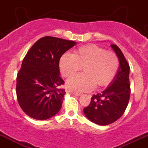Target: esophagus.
<instances>
[{
	"label": "esophagus",
	"instance_id": "1",
	"mask_svg": "<svg viewBox=\"0 0 148 148\" xmlns=\"http://www.w3.org/2000/svg\"><path fill=\"white\" fill-rule=\"evenodd\" d=\"M65 91L67 92L70 93V94H72V95H76V96L81 95V93L76 92H74V91H73V90H69V89H66Z\"/></svg>",
	"mask_w": 148,
	"mask_h": 148
}]
</instances>
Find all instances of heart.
I'll list each match as a JSON object with an SVG mask.
<instances>
[{"mask_svg": "<svg viewBox=\"0 0 148 148\" xmlns=\"http://www.w3.org/2000/svg\"><path fill=\"white\" fill-rule=\"evenodd\" d=\"M59 64L64 78L72 77L83 67L84 74L71 78L67 86L74 91L87 92L95 86L100 88L111 84L118 72L119 59L114 52L92 44L79 47L72 55H62Z\"/></svg>", "mask_w": 148, "mask_h": 148, "instance_id": "1", "label": "heart"}]
</instances>
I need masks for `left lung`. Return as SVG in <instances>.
Masks as SVG:
<instances>
[{"label": "left lung", "mask_w": 148, "mask_h": 148, "mask_svg": "<svg viewBox=\"0 0 148 148\" xmlns=\"http://www.w3.org/2000/svg\"><path fill=\"white\" fill-rule=\"evenodd\" d=\"M120 61L116 76L102 92L94 95L90 104L84 108L85 115L92 123L108 125L118 120L126 110L130 97V65L120 48L111 45Z\"/></svg>", "instance_id": "8db88e82"}]
</instances>
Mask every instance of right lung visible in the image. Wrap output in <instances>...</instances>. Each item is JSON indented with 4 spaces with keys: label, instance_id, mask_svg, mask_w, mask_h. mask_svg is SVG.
I'll return each mask as SVG.
<instances>
[{
    "label": "right lung",
    "instance_id": "right-lung-1",
    "mask_svg": "<svg viewBox=\"0 0 148 148\" xmlns=\"http://www.w3.org/2000/svg\"><path fill=\"white\" fill-rule=\"evenodd\" d=\"M76 45L72 40L42 37L29 49L16 76V97L26 115L47 120L59 112L65 91L60 76L61 56Z\"/></svg>",
    "mask_w": 148,
    "mask_h": 148
}]
</instances>
